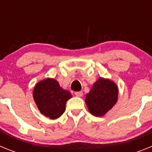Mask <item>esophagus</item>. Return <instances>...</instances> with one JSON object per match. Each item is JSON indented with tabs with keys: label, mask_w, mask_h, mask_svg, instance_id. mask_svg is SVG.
<instances>
[{
	"label": "esophagus",
	"mask_w": 152,
	"mask_h": 152,
	"mask_svg": "<svg viewBox=\"0 0 152 152\" xmlns=\"http://www.w3.org/2000/svg\"><path fill=\"white\" fill-rule=\"evenodd\" d=\"M75 96L80 97V96H83V92H82V91H77V92L75 93Z\"/></svg>",
	"instance_id": "esophagus-1"
}]
</instances>
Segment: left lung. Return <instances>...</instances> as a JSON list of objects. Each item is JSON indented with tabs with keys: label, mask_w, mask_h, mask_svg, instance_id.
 <instances>
[{
	"label": "left lung",
	"mask_w": 152,
	"mask_h": 152,
	"mask_svg": "<svg viewBox=\"0 0 152 152\" xmlns=\"http://www.w3.org/2000/svg\"><path fill=\"white\" fill-rule=\"evenodd\" d=\"M117 98L116 84L110 80L100 78L87 94L85 101L91 113L95 116H102L113 107Z\"/></svg>",
	"instance_id": "obj_1"
}]
</instances>
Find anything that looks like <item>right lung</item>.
I'll return each mask as SVG.
<instances>
[{"mask_svg": "<svg viewBox=\"0 0 152 152\" xmlns=\"http://www.w3.org/2000/svg\"><path fill=\"white\" fill-rule=\"evenodd\" d=\"M72 97L69 91L60 87L57 80L47 78L35 86L33 98L42 114L55 119L64 113L66 102Z\"/></svg>", "mask_w": 152, "mask_h": 152, "instance_id": "obj_1", "label": "right lung"}]
</instances>
